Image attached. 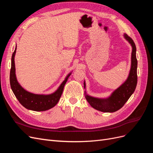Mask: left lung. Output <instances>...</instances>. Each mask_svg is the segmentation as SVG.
Listing matches in <instances>:
<instances>
[{
	"label": "left lung",
	"mask_w": 153,
	"mask_h": 153,
	"mask_svg": "<svg viewBox=\"0 0 153 153\" xmlns=\"http://www.w3.org/2000/svg\"><path fill=\"white\" fill-rule=\"evenodd\" d=\"M124 38L131 45V66L129 76L123 85L115 90L106 99L96 98L85 94V98L92 107L103 112H114L121 108L135 90L137 84V59L136 57V46L133 39L125 34ZM85 87V82L84 83Z\"/></svg>",
	"instance_id": "1"
}]
</instances>
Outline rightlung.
<instances>
[{"mask_svg":"<svg viewBox=\"0 0 153 153\" xmlns=\"http://www.w3.org/2000/svg\"><path fill=\"white\" fill-rule=\"evenodd\" d=\"M15 51L13 53L11 57V68L10 70V85L14 94L22 105L25 108L34 111H45L57 105L60 98L62 94L64 87L71 75V73L68 74L64 81L59 87V89L53 94L43 95L35 94L25 91L24 88L18 82L15 75Z\"/></svg>","mask_w":153,"mask_h":153,"instance_id":"obj_1","label":"right lung"}]
</instances>
